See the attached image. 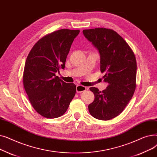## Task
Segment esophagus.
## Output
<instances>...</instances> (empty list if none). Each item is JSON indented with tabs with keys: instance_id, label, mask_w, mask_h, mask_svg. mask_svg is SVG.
I'll return each mask as SVG.
<instances>
[{
	"instance_id": "1",
	"label": "esophagus",
	"mask_w": 157,
	"mask_h": 157,
	"mask_svg": "<svg viewBox=\"0 0 157 157\" xmlns=\"http://www.w3.org/2000/svg\"><path fill=\"white\" fill-rule=\"evenodd\" d=\"M86 90V88L84 86H82L81 85H78L76 86V92L77 93H81Z\"/></svg>"
}]
</instances>
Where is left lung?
I'll return each instance as SVG.
<instances>
[{
    "instance_id": "8db88e82",
    "label": "left lung",
    "mask_w": 157,
    "mask_h": 157,
    "mask_svg": "<svg viewBox=\"0 0 157 157\" xmlns=\"http://www.w3.org/2000/svg\"><path fill=\"white\" fill-rule=\"evenodd\" d=\"M85 37L99 52L101 71L108 86L101 92L90 88L95 99L88 105L93 117L109 120L124 110L136 87L137 63L129 45L112 29L96 28L83 30Z\"/></svg>"
}]
</instances>
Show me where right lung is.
I'll return each mask as SVG.
<instances>
[{"instance_id": "obj_1", "label": "right lung", "mask_w": 157, "mask_h": 157, "mask_svg": "<svg viewBox=\"0 0 157 157\" xmlns=\"http://www.w3.org/2000/svg\"><path fill=\"white\" fill-rule=\"evenodd\" d=\"M79 30L60 29L47 34L32 47L25 64L23 84L33 108L48 118L66 112L76 86L56 76L64 69L67 56Z\"/></svg>"}]
</instances>
